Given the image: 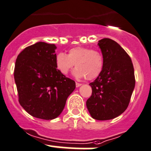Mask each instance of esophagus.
<instances>
[{
	"mask_svg": "<svg viewBox=\"0 0 151 151\" xmlns=\"http://www.w3.org/2000/svg\"><path fill=\"white\" fill-rule=\"evenodd\" d=\"M81 83H78V82H76V87H79V86H81Z\"/></svg>",
	"mask_w": 151,
	"mask_h": 151,
	"instance_id": "obj_1",
	"label": "esophagus"
}]
</instances>
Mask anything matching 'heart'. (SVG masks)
Masks as SVG:
<instances>
[{"label":"heart","instance_id":"b5f03b06","mask_svg":"<svg viewBox=\"0 0 151 151\" xmlns=\"http://www.w3.org/2000/svg\"><path fill=\"white\" fill-rule=\"evenodd\" d=\"M56 64L58 70L64 75H67L76 65L73 76L76 78H86L88 80H93L102 73L104 59L99 50L86 47H76L69 50L68 55L58 53Z\"/></svg>","mask_w":151,"mask_h":151}]
</instances>
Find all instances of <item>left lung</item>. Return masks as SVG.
Masks as SVG:
<instances>
[{
    "instance_id": "8db88e82",
    "label": "left lung",
    "mask_w": 151,
    "mask_h": 151,
    "mask_svg": "<svg viewBox=\"0 0 151 151\" xmlns=\"http://www.w3.org/2000/svg\"><path fill=\"white\" fill-rule=\"evenodd\" d=\"M104 66L102 73L93 82L92 95L86 107L92 118L111 120L124 112L129 104L135 86L132 62L117 42L109 38L99 40Z\"/></svg>"
}]
</instances>
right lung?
<instances>
[{
	"mask_svg": "<svg viewBox=\"0 0 151 151\" xmlns=\"http://www.w3.org/2000/svg\"><path fill=\"white\" fill-rule=\"evenodd\" d=\"M54 44L39 42L17 56L14 77L19 103L31 116L53 120L62 113L76 82L57 69Z\"/></svg>",
	"mask_w": 151,
	"mask_h": 151,
	"instance_id": "1",
	"label": "right lung"
}]
</instances>
